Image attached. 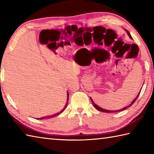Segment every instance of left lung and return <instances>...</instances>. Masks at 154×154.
Here are the masks:
<instances>
[{
    "label": "left lung",
    "instance_id": "obj_1",
    "mask_svg": "<svg viewBox=\"0 0 154 154\" xmlns=\"http://www.w3.org/2000/svg\"><path fill=\"white\" fill-rule=\"evenodd\" d=\"M126 33L128 34V35H129V37H130V39H132V36H131V35H130V34L129 33V32L127 30H126ZM140 92H141V91H140V92H139V93L138 94V95H137V97L135 98L133 100H132V102H131V103H130L128 106H125V107H124V108H122V109H120V110H106V109H103V108H101V107H100V106H99L97 105V104H96L95 103H94V101L93 100V99H91V97H90V99H91V102H92V103H93V106H94V107L95 108V109H97L98 110H100V111H102V112H120V111H122V110H126V109H128V108H129L130 106H131L132 104H134V103L135 102V101L136 100V99H138V96H139V94H140Z\"/></svg>",
    "mask_w": 154,
    "mask_h": 154
}]
</instances>
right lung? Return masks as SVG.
Instances as JSON below:
<instances>
[{
    "label": "right lung",
    "mask_w": 154,
    "mask_h": 154,
    "mask_svg": "<svg viewBox=\"0 0 154 154\" xmlns=\"http://www.w3.org/2000/svg\"><path fill=\"white\" fill-rule=\"evenodd\" d=\"M67 102H66V104H65V107L63 108V109H62V110L60 111V112H57V113H56V114H53V115H50V116H44V117L39 118V119H37L42 120V119H50V118H53V117H54V116H57V115H59V114H60L61 112H63V111L65 110V109H66V106H67V104H68V100H69V93H68V92L67 93Z\"/></svg>",
    "instance_id": "add662e5"
}]
</instances>
